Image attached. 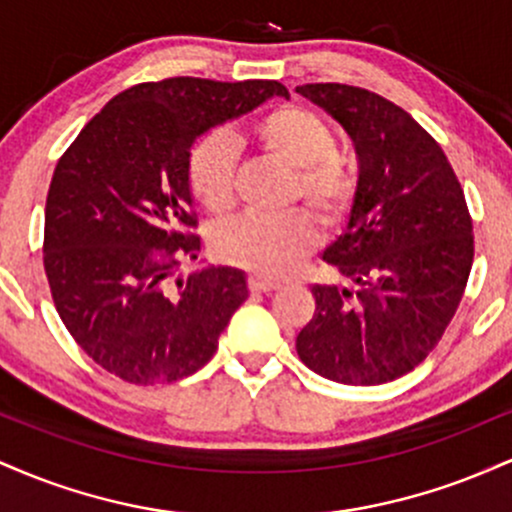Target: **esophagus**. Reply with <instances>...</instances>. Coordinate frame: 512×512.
<instances>
[{
	"mask_svg": "<svg viewBox=\"0 0 512 512\" xmlns=\"http://www.w3.org/2000/svg\"><path fill=\"white\" fill-rule=\"evenodd\" d=\"M248 286H250V291H255V293H272L279 289V284H276V281L262 279V276H250Z\"/></svg>",
	"mask_w": 512,
	"mask_h": 512,
	"instance_id": "obj_1",
	"label": "esophagus"
}]
</instances>
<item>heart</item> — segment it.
Returning a JSON list of instances; mask_svg holds the SVG:
<instances>
[{
	"instance_id": "obj_1",
	"label": "heart",
	"mask_w": 512,
	"mask_h": 512,
	"mask_svg": "<svg viewBox=\"0 0 512 512\" xmlns=\"http://www.w3.org/2000/svg\"><path fill=\"white\" fill-rule=\"evenodd\" d=\"M260 154L293 168L291 199L303 204L325 226L339 221L358 192V163L337 149L334 129L315 110L281 103L264 110L248 127ZM236 144L221 132L204 134L187 156V187L209 214H226L236 199ZM315 223L305 211L281 216H240L216 231L214 250L223 262L257 276L291 274L313 255Z\"/></svg>"
}]
</instances>
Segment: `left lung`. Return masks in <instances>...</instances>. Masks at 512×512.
<instances>
[{"instance_id":"1","label":"left lung","mask_w":512,"mask_h":512,"mask_svg":"<svg viewBox=\"0 0 512 512\" xmlns=\"http://www.w3.org/2000/svg\"><path fill=\"white\" fill-rule=\"evenodd\" d=\"M346 129L358 192L344 236L322 260L344 284H315L301 361L344 385L402 378L436 349L474 262L472 216L440 144L387 98L349 84H303Z\"/></svg>"}]
</instances>
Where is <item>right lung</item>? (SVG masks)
<instances>
[{
  "mask_svg": "<svg viewBox=\"0 0 512 512\" xmlns=\"http://www.w3.org/2000/svg\"><path fill=\"white\" fill-rule=\"evenodd\" d=\"M272 96L289 91L264 79L146 81L108 101L57 161L43 238L52 301L81 351L125 383L197 373L248 298L231 267L170 276L202 250L185 170L192 146Z\"/></svg>",
  "mask_w": 512,
  "mask_h": 512,
  "instance_id": "obj_1",
  "label": "right lung"
}]
</instances>
